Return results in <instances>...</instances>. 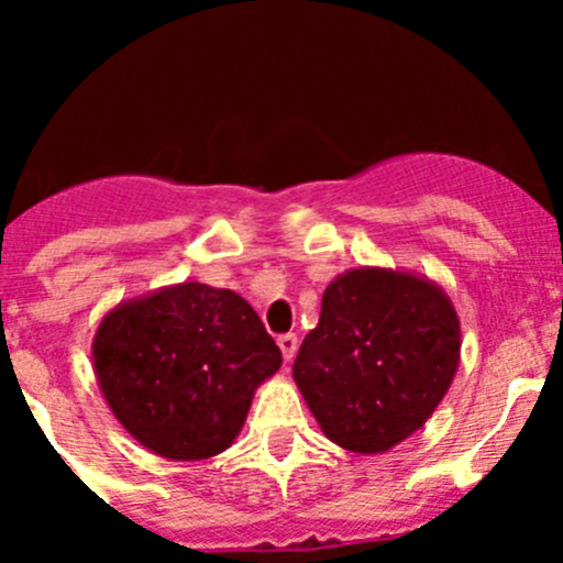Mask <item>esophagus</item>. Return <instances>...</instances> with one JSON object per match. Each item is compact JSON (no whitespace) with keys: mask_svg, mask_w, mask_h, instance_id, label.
Segmentation results:
<instances>
[{"mask_svg":"<svg viewBox=\"0 0 563 563\" xmlns=\"http://www.w3.org/2000/svg\"><path fill=\"white\" fill-rule=\"evenodd\" d=\"M277 345H280L283 351V360H291V356L297 354V334L294 332L280 334V338H277Z\"/></svg>","mask_w":563,"mask_h":563,"instance_id":"34e87169","label":"esophagus"}]
</instances>
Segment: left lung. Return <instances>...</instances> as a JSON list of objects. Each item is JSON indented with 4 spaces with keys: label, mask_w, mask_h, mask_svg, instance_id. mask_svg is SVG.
I'll use <instances>...</instances> for the list:
<instances>
[{
    "label": "left lung",
    "mask_w": 563,
    "mask_h": 563,
    "mask_svg": "<svg viewBox=\"0 0 563 563\" xmlns=\"http://www.w3.org/2000/svg\"><path fill=\"white\" fill-rule=\"evenodd\" d=\"M460 318L439 283L356 266L327 286L294 382L329 441L382 455L417 433L460 365Z\"/></svg>",
    "instance_id": "obj_1"
}]
</instances>
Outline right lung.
Instances as JSON below:
<instances>
[{
    "label": "right lung",
    "instance_id": "right-lung-1",
    "mask_svg": "<svg viewBox=\"0 0 563 563\" xmlns=\"http://www.w3.org/2000/svg\"><path fill=\"white\" fill-rule=\"evenodd\" d=\"M92 365L108 408L141 446L207 460L234 444L283 356L240 294L187 280L108 310Z\"/></svg>",
    "mask_w": 563,
    "mask_h": 563
}]
</instances>
